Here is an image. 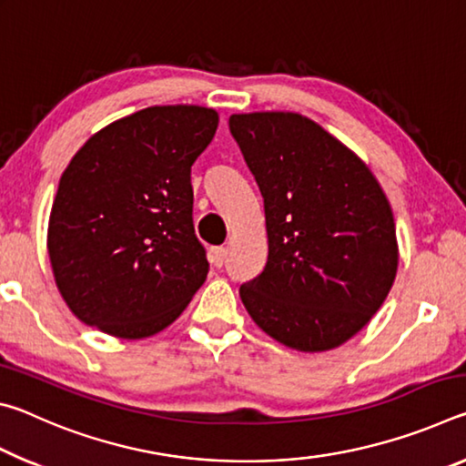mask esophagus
Masks as SVG:
<instances>
[{
  "label": "esophagus",
  "instance_id": "34e87169",
  "mask_svg": "<svg viewBox=\"0 0 466 466\" xmlns=\"http://www.w3.org/2000/svg\"><path fill=\"white\" fill-rule=\"evenodd\" d=\"M226 248L224 247H216V248H211V265L214 267H222L224 263H226Z\"/></svg>",
  "mask_w": 466,
  "mask_h": 466
}]
</instances>
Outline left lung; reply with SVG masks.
I'll return each mask as SVG.
<instances>
[{"instance_id": "left-lung-1", "label": "left lung", "mask_w": 466, "mask_h": 466, "mask_svg": "<svg viewBox=\"0 0 466 466\" xmlns=\"http://www.w3.org/2000/svg\"><path fill=\"white\" fill-rule=\"evenodd\" d=\"M265 203L269 257L244 309L298 351L345 343L380 309L399 265L390 203L341 141L296 113L230 116Z\"/></svg>"}]
</instances>
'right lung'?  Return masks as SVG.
Listing matches in <instances>:
<instances>
[{"label": "right lung", "mask_w": 466, "mask_h": 466, "mask_svg": "<svg viewBox=\"0 0 466 466\" xmlns=\"http://www.w3.org/2000/svg\"><path fill=\"white\" fill-rule=\"evenodd\" d=\"M214 108L149 106L86 141L49 218L55 283L77 319L144 339L175 322L208 278L195 236L191 167L218 129Z\"/></svg>", "instance_id": "add662e5"}]
</instances>
